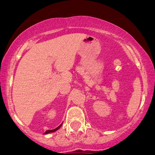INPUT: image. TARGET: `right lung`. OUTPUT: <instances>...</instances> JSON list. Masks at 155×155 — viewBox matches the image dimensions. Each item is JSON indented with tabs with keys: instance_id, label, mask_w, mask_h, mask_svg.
I'll return each instance as SVG.
<instances>
[{
	"instance_id": "right-lung-1",
	"label": "right lung",
	"mask_w": 155,
	"mask_h": 155,
	"mask_svg": "<svg viewBox=\"0 0 155 155\" xmlns=\"http://www.w3.org/2000/svg\"><path fill=\"white\" fill-rule=\"evenodd\" d=\"M62 125V124H61V125H59L58 127H56L55 129H54V130H46V132H45V134H48V133H53V132H54V131H56L57 130H58L59 128L61 127V126Z\"/></svg>"
}]
</instances>
